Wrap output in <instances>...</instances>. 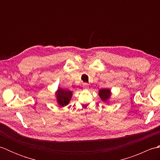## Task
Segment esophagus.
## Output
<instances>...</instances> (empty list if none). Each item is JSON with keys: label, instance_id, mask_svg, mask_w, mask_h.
Segmentation results:
<instances>
[{"label": "esophagus", "instance_id": "obj_1", "mask_svg": "<svg viewBox=\"0 0 160 160\" xmlns=\"http://www.w3.org/2000/svg\"><path fill=\"white\" fill-rule=\"evenodd\" d=\"M83 88L84 89H87L88 88H89V84L87 83H83Z\"/></svg>", "mask_w": 160, "mask_h": 160}]
</instances>
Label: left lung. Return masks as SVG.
<instances>
[{
	"label": "left lung",
	"mask_w": 160,
	"mask_h": 160,
	"mask_svg": "<svg viewBox=\"0 0 160 160\" xmlns=\"http://www.w3.org/2000/svg\"><path fill=\"white\" fill-rule=\"evenodd\" d=\"M111 95V92L110 89H102L99 91V96L100 97L101 100L104 102H107L109 99Z\"/></svg>",
	"instance_id": "obj_1"
}]
</instances>
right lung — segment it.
<instances>
[{
  "label": "right lung",
  "mask_w": 160,
  "mask_h": 160,
  "mask_svg": "<svg viewBox=\"0 0 160 160\" xmlns=\"http://www.w3.org/2000/svg\"><path fill=\"white\" fill-rule=\"evenodd\" d=\"M56 96L57 102L60 107H64L69 103L72 96V91L58 88L56 91Z\"/></svg>",
  "instance_id": "add662e5"
}]
</instances>
